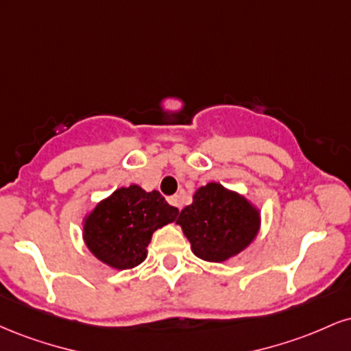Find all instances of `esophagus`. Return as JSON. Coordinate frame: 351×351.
Instances as JSON below:
<instances>
[{
    "instance_id": "obj_1",
    "label": "esophagus",
    "mask_w": 351,
    "mask_h": 351,
    "mask_svg": "<svg viewBox=\"0 0 351 351\" xmlns=\"http://www.w3.org/2000/svg\"><path fill=\"white\" fill-rule=\"evenodd\" d=\"M168 203H170L171 206H175V208L181 209V201H180V196H178V195L170 196V198H168Z\"/></svg>"
}]
</instances>
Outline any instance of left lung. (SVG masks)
I'll list each match as a JSON object with an SVG mask.
<instances>
[{
    "label": "left lung",
    "instance_id": "obj_1",
    "mask_svg": "<svg viewBox=\"0 0 351 351\" xmlns=\"http://www.w3.org/2000/svg\"><path fill=\"white\" fill-rule=\"evenodd\" d=\"M176 224L191 243V251L208 263H224L244 251L261 228L259 209L239 193L208 183L181 209Z\"/></svg>",
    "mask_w": 351,
    "mask_h": 351
}]
</instances>
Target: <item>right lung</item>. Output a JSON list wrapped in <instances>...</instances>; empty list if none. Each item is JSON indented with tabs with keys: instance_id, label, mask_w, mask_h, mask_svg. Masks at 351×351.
I'll list each match as a JSON object with an SVG mask.
<instances>
[{
	"instance_id": "right-lung-1",
	"label": "right lung",
	"mask_w": 351,
	"mask_h": 351,
	"mask_svg": "<svg viewBox=\"0 0 351 351\" xmlns=\"http://www.w3.org/2000/svg\"><path fill=\"white\" fill-rule=\"evenodd\" d=\"M178 213L156 189L119 188L86 216L84 241L104 264L119 271L136 267L147 259L153 232L173 223Z\"/></svg>"
}]
</instances>
